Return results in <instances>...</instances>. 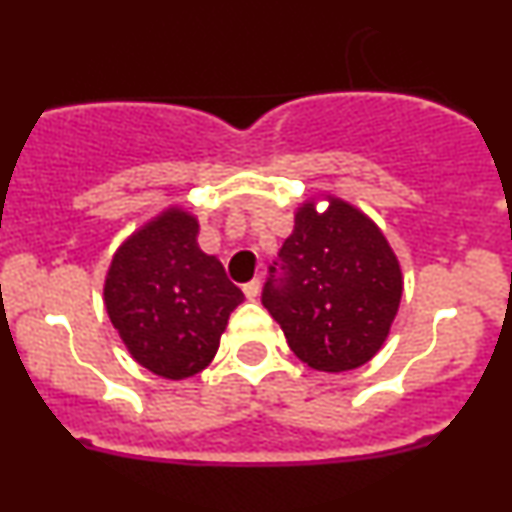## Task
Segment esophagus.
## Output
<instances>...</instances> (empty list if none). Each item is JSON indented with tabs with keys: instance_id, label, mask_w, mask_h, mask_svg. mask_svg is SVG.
<instances>
[{
	"instance_id": "obj_1",
	"label": "esophagus",
	"mask_w": 512,
	"mask_h": 512,
	"mask_svg": "<svg viewBox=\"0 0 512 512\" xmlns=\"http://www.w3.org/2000/svg\"><path fill=\"white\" fill-rule=\"evenodd\" d=\"M243 293H245V298H257L260 296V279H252V281H248V284H243Z\"/></svg>"
}]
</instances>
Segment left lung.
Returning a JSON list of instances; mask_svg holds the SVG:
<instances>
[{
  "label": "left lung",
  "mask_w": 512,
  "mask_h": 512,
  "mask_svg": "<svg viewBox=\"0 0 512 512\" xmlns=\"http://www.w3.org/2000/svg\"><path fill=\"white\" fill-rule=\"evenodd\" d=\"M296 209L291 236L269 269L262 305L291 351L322 373L354 370L383 349L399 301L402 267L378 223L342 197ZM276 264V262H274Z\"/></svg>",
  "instance_id": "obj_1"
}]
</instances>
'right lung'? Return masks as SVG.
Here are the masks:
<instances>
[{
	"mask_svg": "<svg viewBox=\"0 0 512 512\" xmlns=\"http://www.w3.org/2000/svg\"><path fill=\"white\" fill-rule=\"evenodd\" d=\"M197 233V216L173 204L122 240L105 274L103 303L122 344L166 380L202 373L243 303L216 255L199 250Z\"/></svg>",
	"mask_w": 512,
	"mask_h": 512,
	"instance_id": "right-lung-1",
	"label": "right lung"
}]
</instances>
